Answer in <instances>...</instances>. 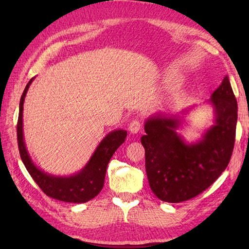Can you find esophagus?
Wrapping results in <instances>:
<instances>
[{"instance_id":"obj_1","label":"esophagus","mask_w":249,"mask_h":249,"mask_svg":"<svg viewBox=\"0 0 249 249\" xmlns=\"http://www.w3.org/2000/svg\"><path fill=\"white\" fill-rule=\"evenodd\" d=\"M128 128H129V131H130L131 134H137L140 130V128H141L140 121L139 120H133L129 123Z\"/></svg>"}]
</instances>
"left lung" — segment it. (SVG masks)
<instances>
[{"label": "left lung", "instance_id": "obj_1", "mask_svg": "<svg viewBox=\"0 0 249 249\" xmlns=\"http://www.w3.org/2000/svg\"><path fill=\"white\" fill-rule=\"evenodd\" d=\"M209 102L215 123L196 143H186L177 129L178 115H153L145 121L141 143L145 150V171L158 199L178 203L210 187L228 166L233 152L237 103L226 76Z\"/></svg>", "mask_w": 249, "mask_h": 249}]
</instances>
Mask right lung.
Returning a JSON list of instances; mask_svg holds the SVG:
<instances>
[{
    "label": "right lung",
    "instance_id": "right-lung-1",
    "mask_svg": "<svg viewBox=\"0 0 249 249\" xmlns=\"http://www.w3.org/2000/svg\"><path fill=\"white\" fill-rule=\"evenodd\" d=\"M34 78L26 84L19 104V116L17 123V139L20 157L22 160L26 170L33 178L39 188L48 196L56 200L71 203H84L93 199L99 194L104 187L106 170L108 162L118 147L123 144L127 131L124 129L113 130L109 133L98 144L94 154L82 170L71 177H55L41 171L37 168L26 150L23 139L22 113L23 103L26 92Z\"/></svg>",
    "mask_w": 249,
    "mask_h": 249
}]
</instances>
